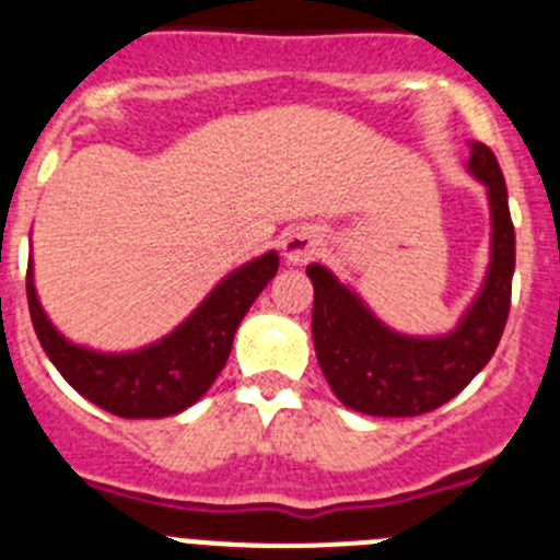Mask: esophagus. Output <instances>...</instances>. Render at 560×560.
Masks as SVG:
<instances>
[{
  "label": "esophagus",
  "instance_id": "esophagus-1",
  "mask_svg": "<svg viewBox=\"0 0 560 560\" xmlns=\"http://www.w3.org/2000/svg\"><path fill=\"white\" fill-rule=\"evenodd\" d=\"M320 250V236L310 228H293L290 233H284L281 240V253L290 265H304Z\"/></svg>",
  "mask_w": 560,
  "mask_h": 560
}]
</instances>
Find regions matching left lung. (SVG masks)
<instances>
[{"label":"left lung","mask_w":560,"mask_h":560,"mask_svg":"<svg viewBox=\"0 0 560 560\" xmlns=\"http://www.w3.org/2000/svg\"><path fill=\"white\" fill-rule=\"evenodd\" d=\"M468 172L488 188L490 267L479 295L448 335L411 338L395 332L327 267H307L315 290V354L347 408L372 417L425 415L459 395L493 358L510 313L515 231L502 168L485 143H470Z\"/></svg>","instance_id":"left-lung-1"}]
</instances>
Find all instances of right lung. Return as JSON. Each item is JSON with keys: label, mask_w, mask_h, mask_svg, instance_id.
Listing matches in <instances>:
<instances>
[{"label": "right lung", "mask_w": 560, "mask_h": 560, "mask_svg": "<svg viewBox=\"0 0 560 560\" xmlns=\"http://www.w3.org/2000/svg\"><path fill=\"white\" fill-rule=\"evenodd\" d=\"M276 270V250L247 261L213 287L172 335L120 354L78 347L58 332L38 304L33 267L27 270V307L42 349L78 395L124 420H152L186 411L211 388L242 318Z\"/></svg>", "instance_id": "add662e5"}]
</instances>
